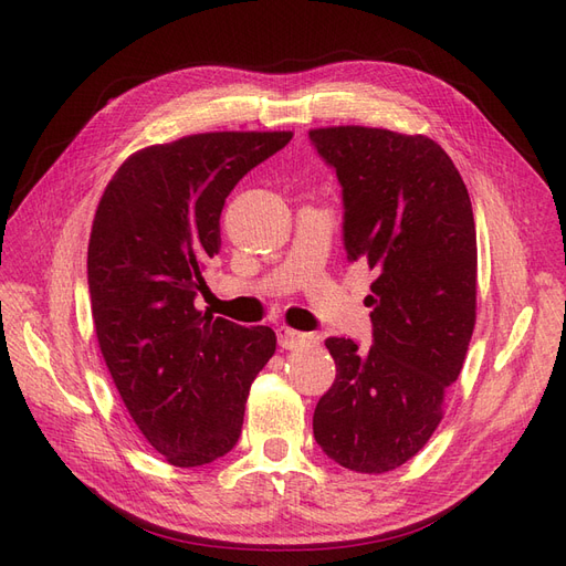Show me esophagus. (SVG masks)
<instances>
[{"instance_id": "esophagus-1", "label": "esophagus", "mask_w": 566, "mask_h": 566, "mask_svg": "<svg viewBox=\"0 0 566 566\" xmlns=\"http://www.w3.org/2000/svg\"><path fill=\"white\" fill-rule=\"evenodd\" d=\"M277 338H280L282 348H286V350H294V348H298V345H305V343H317V336L303 334V332H296V329H286V326L277 329Z\"/></svg>"}]
</instances>
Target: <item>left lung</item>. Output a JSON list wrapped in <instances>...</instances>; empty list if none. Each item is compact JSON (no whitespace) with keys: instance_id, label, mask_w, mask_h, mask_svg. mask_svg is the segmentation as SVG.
<instances>
[{"instance_id":"obj_1","label":"left lung","mask_w":566,"mask_h":566,"mask_svg":"<svg viewBox=\"0 0 566 566\" xmlns=\"http://www.w3.org/2000/svg\"><path fill=\"white\" fill-rule=\"evenodd\" d=\"M343 188V242L376 272L374 345L326 338L336 380L313 416L322 451L380 475L421 451L444 416L478 317V234L451 157L428 136L371 126L310 132Z\"/></svg>"}]
</instances>
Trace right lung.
<instances>
[{"instance_id": "add662e5", "label": "right lung", "mask_w": 566, "mask_h": 566, "mask_svg": "<svg viewBox=\"0 0 566 566\" xmlns=\"http://www.w3.org/2000/svg\"><path fill=\"white\" fill-rule=\"evenodd\" d=\"M291 132H211L150 145L107 184L88 237L91 317L107 371L148 444L176 468L240 440L253 378L275 355L270 326L195 307L221 249L226 197Z\"/></svg>"}]
</instances>
